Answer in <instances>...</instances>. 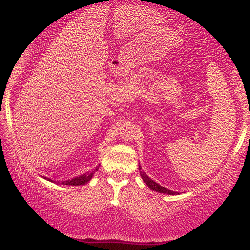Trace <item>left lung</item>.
<instances>
[{"label": "left lung", "instance_id": "1", "mask_svg": "<svg viewBox=\"0 0 250 250\" xmlns=\"http://www.w3.org/2000/svg\"><path fill=\"white\" fill-rule=\"evenodd\" d=\"M139 170H141V167H139ZM140 174L142 176V180L145 181V183L149 186V188L151 189H153V191L155 192H159V193H163V194H170V195H175L176 192H173V191H170V189L167 188H164L163 186H161L160 184L155 183L154 181H152L149 176H147L145 172H140Z\"/></svg>", "mask_w": 250, "mask_h": 250}]
</instances>
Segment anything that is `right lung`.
<instances>
[{
	"instance_id": "obj_1",
	"label": "right lung",
	"mask_w": 250,
	"mask_h": 250,
	"mask_svg": "<svg viewBox=\"0 0 250 250\" xmlns=\"http://www.w3.org/2000/svg\"><path fill=\"white\" fill-rule=\"evenodd\" d=\"M96 168H99V167H96ZM95 171H97V170H95ZM95 171L88 172V173H86V174H83L80 176L75 177V179H73V180L64 181V182H62V184H65V185H83V184L88 183V182L91 180V177H92V175H94ZM48 181H52V180L48 179Z\"/></svg>"
}]
</instances>
